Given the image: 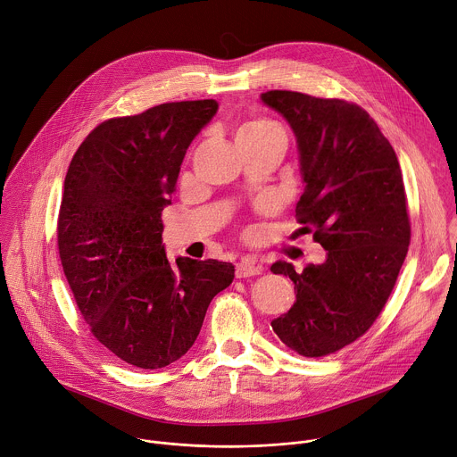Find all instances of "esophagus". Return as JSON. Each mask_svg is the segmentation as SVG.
<instances>
[{"instance_id":"34e87169","label":"esophagus","mask_w":457,"mask_h":457,"mask_svg":"<svg viewBox=\"0 0 457 457\" xmlns=\"http://www.w3.org/2000/svg\"><path fill=\"white\" fill-rule=\"evenodd\" d=\"M263 272V267L253 260V258H242L238 263H237V278H249V276H256V274H262Z\"/></svg>"}]
</instances>
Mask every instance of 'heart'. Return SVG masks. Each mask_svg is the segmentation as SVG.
Listing matches in <instances>:
<instances>
[{
	"label": "heart",
	"mask_w": 457,
	"mask_h": 457,
	"mask_svg": "<svg viewBox=\"0 0 457 457\" xmlns=\"http://www.w3.org/2000/svg\"><path fill=\"white\" fill-rule=\"evenodd\" d=\"M272 132H283V129L270 120H254L245 123L238 130V134H272Z\"/></svg>",
	"instance_id": "b5f03b06"
}]
</instances>
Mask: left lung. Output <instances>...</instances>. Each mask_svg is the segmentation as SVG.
Masks as SVG:
<instances>
[{"mask_svg": "<svg viewBox=\"0 0 457 457\" xmlns=\"http://www.w3.org/2000/svg\"><path fill=\"white\" fill-rule=\"evenodd\" d=\"M262 102L290 125L305 185L295 217L327 249L323 263L288 276L295 301L270 327L290 350L323 357L359 339L378 318L407 254L411 226L400 165L370 114L345 100L267 91Z\"/></svg>", "mask_w": 457, "mask_h": 457, "instance_id": "1", "label": "left lung"}]
</instances>
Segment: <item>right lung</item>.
I'll list each match as a JSON object with an SVG mask.
<instances>
[{"instance_id":"right-lung-1","label":"right lung","mask_w":457,"mask_h":457,"mask_svg":"<svg viewBox=\"0 0 457 457\" xmlns=\"http://www.w3.org/2000/svg\"><path fill=\"white\" fill-rule=\"evenodd\" d=\"M217 111V100H192L107 120L64 179L57 242L66 279L93 336L136 368L181 359L235 278L229 262L170 263L162 238L187 150Z\"/></svg>"}]
</instances>
